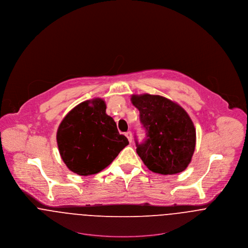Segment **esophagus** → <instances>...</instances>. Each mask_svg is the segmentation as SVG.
Wrapping results in <instances>:
<instances>
[{"label": "esophagus", "mask_w": 248, "mask_h": 248, "mask_svg": "<svg viewBox=\"0 0 248 248\" xmlns=\"http://www.w3.org/2000/svg\"><path fill=\"white\" fill-rule=\"evenodd\" d=\"M125 137L127 138V140H129V142L132 141V133L130 131L126 132L125 133Z\"/></svg>", "instance_id": "obj_1"}]
</instances>
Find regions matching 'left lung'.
I'll return each mask as SVG.
<instances>
[{
	"label": "left lung",
	"mask_w": 248,
	"mask_h": 248,
	"mask_svg": "<svg viewBox=\"0 0 248 248\" xmlns=\"http://www.w3.org/2000/svg\"><path fill=\"white\" fill-rule=\"evenodd\" d=\"M132 104L140 110L146 140L137 153L153 172L171 175L184 171L196 146V129L187 112L177 103L160 95L133 94Z\"/></svg>",
	"instance_id": "obj_1"
}]
</instances>
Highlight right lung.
I'll list each match as a JSON object with an SVG mask.
<instances>
[{
	"label": "right lung",
	"mask_w": 248,
	"mask_h": 248,
	"mask_svg": "<svg viewBox=\"0 0 248 248\" xmlns=\"http://www.w3.org/2000/svg\"><path fill=\"white\" fill-rule=\"evenodd\" d=\"M106 108L101 98L80 103L59 125V152L74 173H98L129 143L124 135H120L116 123L106 113Z\"/></svg>",
	"instance_id": "right-lung-1"
}]
</instances>
